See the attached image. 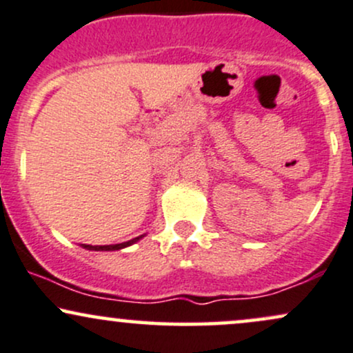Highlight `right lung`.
<instances>
[{"mask_svg":"<svg viewBox=\"0 0 353 353\" xmlns=\"http://www.w3.org/2000/svg\"><path fill=\"white\" fill-rule=\"evenodd\" d=\"M144 236H145V234H143V236H139V237L131 239V241H128V242H121V244H111V245H86V244H81V247H84V249H88V250H121V249H124V247L136 244V242L141 241V239H143Z\"/></svg>","mask_w":353,"mask_h":353,"instance_id":"add662e5","label":"right lung"}]
</instances>
